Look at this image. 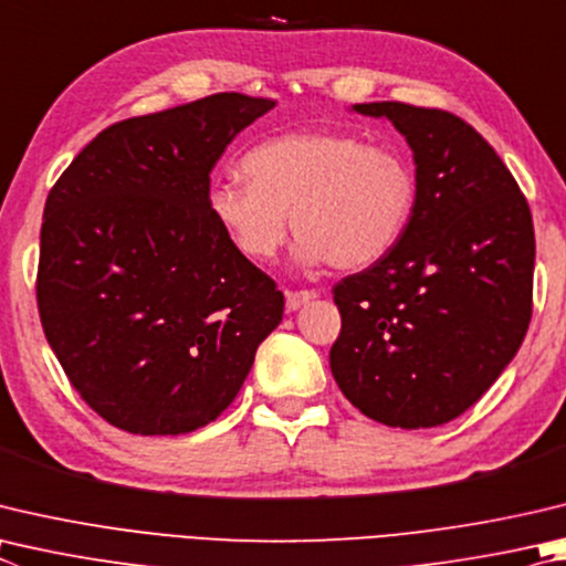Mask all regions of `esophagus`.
<instances>
[{
  "label": "esophagus",
  "instance_id": "obj_1",
  "mask_svg": "<svg viewBox=\"0 0 566 566\" xmlns=\"http://www.w3.org/2000/svg\"><path fill=\"white\" fill-rule=\"evenodd\" d=\"M312 300H316V292L314 290H300V292H286V310L296 312L300 306L310 304Z\"/></svg>",
  "mask_w": 566,
  "mask_h": 566
}]
</instances>
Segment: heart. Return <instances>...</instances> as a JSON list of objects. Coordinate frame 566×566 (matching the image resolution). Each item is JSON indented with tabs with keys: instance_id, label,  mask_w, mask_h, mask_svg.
Masks as SVG:
<instances>
[{
	"instance_id": "1",
	"label": "heart",
	"mask_w": 566,
	"mask_h": 566,
	"mask_svg": "<svg viewBox=\"0 0 566 566\" xmlns=\"http://www.w3.org/2000/svg\"><path fill=\"white\" fill-rule=\"evenodd\" d=\"M240 170L208 192L224 238L252 262H270L300 234L296 262L361 270L403 240L418 205V176L398 148L344 130H296L256 143Z\"/></svg>"
}]
</instances>
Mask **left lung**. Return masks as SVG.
Listing matches in <instances>:
<instances>
[{"label":"left lung","instance_id":"left-lung-1","mask_svg":"<svg viewBox=\"0 0 566 566\" xmlns=\"http://www.w3.org/2000/svg\"><path fill=\"white\" fill-rule=\"evenodd\" d=\"M416 160L418 205L384 260L334 286L342 394L390 428H436L475 403L515 358L532 316L534 228L490 143L440 108L381 101Z\"/></svg>","mask_w":566,"mask_h":566}]
</instances>
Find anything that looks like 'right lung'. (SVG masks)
Returning a JSON list of instances; mask_svg holds the SVG:
<instances>
[{"instance_id": "right-lung-1", "label": "right lung", "mask_w": 566, "mask_h": 566, "mask_svg": "<svg viewBox=\"0 0 566 566\" xmlns=\"http://www.w3.org/2000/svg\"><path fill=\"white\" fill-rule=\"evenodd\" d=\"M272 98L214 94L113 123L41 222L36 302L81 398L133 436L208 426L282 322L284 294L208 210L210 172Z\"/></svg>"}]
</instances>
